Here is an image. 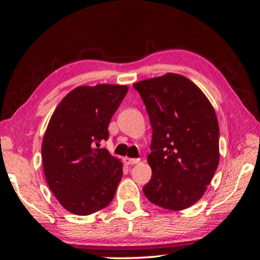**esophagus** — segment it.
Here are the masks:
<instances>
[{"label":"esophagus","instance_id":"1","mask_svg":"<svg viewBox=\"0 0 260 260\" xmlns=\"http://www.w3.org/2000/svg\"><path fill=\"white\" fill-rule=\"evenodd\" d=\"M124 162H125V165H127V166H133V165H136V163L140 162V158L125 157V158H124Z\"/></svg>","mask_w":260,"mask_h":260}]
</instances>
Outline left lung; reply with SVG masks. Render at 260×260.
<instances>
[{"label": "left lung", "mask_w": 260, "mask_h": 260, "mask_svg": "<svg viewBox=\"0 0 260 260\" xmlns=\"http://www.w3.org/2000/svg\"><path fill=\"white\" fill-rule=\"evenodd\" d=\"M152 129L143 187L148 200L182 211L201 199L219 165V124L214 109L194 83L179 74L134 84Z\"/></svg>", "instance_id": "1"}]
</instances>
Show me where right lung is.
Masks as SVG:
<instances>
[{"label": "right lung", "mask_w": 260, "mask_h": 260, "mask_svg": "<svg viewBox=\"0 0 260 260\" xmlns=\"http://www.w3.org/2000/svg\"><path fill=\"white\" fill-rule=\"evenodd\" d=\"M126 86H79L60 102L42 141L45 177L67 211L88 215L110 205L123 167L106 149L109 124L125 97Z\"/></svg>", "instance_id": "add662e5"}]
</instances>
